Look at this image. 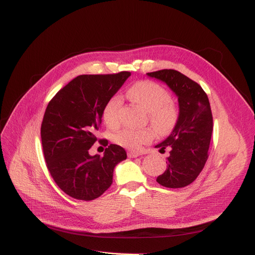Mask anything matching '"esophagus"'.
Here are the masks:
<instances>
[{
  "label": "esophagus",
  "mask_w": 255,
  "mask_h": 255,
  "mask_svg": "<svg viewBox=\"0 0 255 255\" xmlns=\"http://www.w3.org/2000/svg\"><path fill=\"white\" fill-rule=\"evenodd\" d=\"M140 155H142V153H140V152H135V151H128V156L129 158L138 157V156H140Z\"/></svg>",
  "instance_id": "esophagus-1"
}]
</instances>
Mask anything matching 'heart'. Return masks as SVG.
<instances>
[{
	"label": "heart",
	"mask_w": 255,
	"mask_h": 255,
	"mask_svg": "<svg viewBox=\"0 0 255 255\" xmlns=\"http://www.w3.org/2000/svg\"><path fill=\"white\" fill-rule=\"evenodd\" d=\"M128 96L149 112V119L158 133H167L175 126L179 118V111L170 101L169 92L158 84L150 81L138 82L128 90ZM122 103V97L119 95H115L106 101L102 117L109 128L118 127ZM154 135L155 133L150 128H128L115 133L113 140L127 149L138 150L142 144L150 142Z\"/></svg>",
	"instance_id": "heart-1"
}]
</instances>
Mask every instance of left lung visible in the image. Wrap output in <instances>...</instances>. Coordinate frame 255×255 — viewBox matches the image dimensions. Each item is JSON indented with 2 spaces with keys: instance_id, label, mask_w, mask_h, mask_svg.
<instances>
[{
  "instance_id": "1",
  "label": "left lung",
  "mask_w": 255,
  "mask_h": 255,
  "mask_svg": "<svg viewBox=\"0 0 255 255\" xmlns=\"http://www.w3.org/2000/svg\"><path fill=\"white\" fill-rule=\"evenodd\" d=\"M148 75L165 82L179 100V119L172 133L156 145L160 152L170 149L166 171L156 182L164 187L182 188L197 179L208 158L213 132L210 101L198 83L179 71L164 69Z\"/></svg>"
}]
</instances>
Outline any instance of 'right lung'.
<instances>
[{
  "label": "right lung",
  "instance_id": "add662e5",
  "mask_svg": "<svg viewBox=\"0 0 255 255\" xmlns=\"http://www.w3.org/2000/svg\"><path fill=\"white\" fill-rule=\"evenodd\" d=\"M130 75L83 74L53 97L41 123V142L47 168L65 194L90 201L104 194L113 183L114 168L127 158L126 150L111 143L104 155L91 156L89 149L102 122V111ZM106 146L107 139H100Z\"/></svg>",
  "mask_w": 255,
  "mask_h": 255
}]
</instances>
